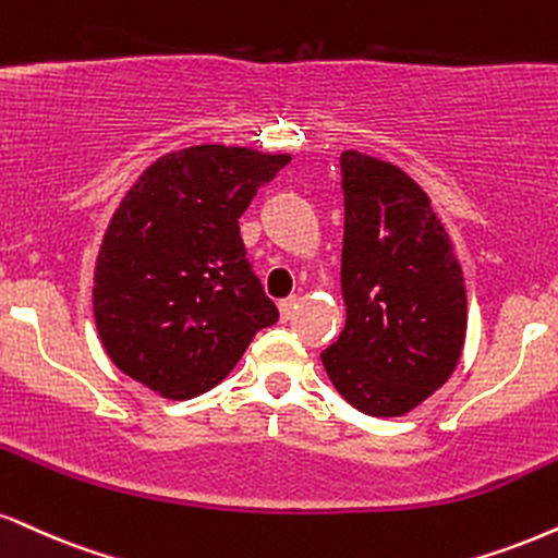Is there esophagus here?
<instances>
[{"label":"esophagus","instance_id":"obj_1","mask_svg":"<svg viewBox=\"0 0 558 558\" xmlns=\"http://www.w3.org/2000/svg\"><path fill=\"white\" fill-rule=\"evenodd\" d=\"M298 298H287V300H281L279 302V315H281V320H292L294 318V313H298Z\"/></svg>","mask_w":558,"mask_h":558}]
</instances>
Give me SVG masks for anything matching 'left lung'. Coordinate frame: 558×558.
Wrapping results in <instances>:
<instances>
[{"label": "left lung", "mask_w": 558, "mask_h": 558, "mask_svg": "<svg viewBox=\"0 0 558 558\" xmlns=\"http://www.w3.org/2000/svg\"><path fill=\"white\" fill-rule=\"evenodd\" d=\"M339 162L347 326L320 360L362 414L403 416L442 388L463 352V271L429 196L401 168L354 149Z\"/></svg>", "instance_id": "8db88e82"}]
</instances>
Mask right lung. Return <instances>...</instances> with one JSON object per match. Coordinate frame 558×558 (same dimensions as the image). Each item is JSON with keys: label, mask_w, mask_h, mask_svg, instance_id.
<instances>
[{"label": "right lung", "mask_w": 558, "mask_h": 558, "mask_svg": "<svg viewBox=\"0 0 558 558\" xmlns=\"http://www.w3.org/2000/svg\"><path fill=\"white\" fill-rule=\"evenodd\" d=\"M290 155L202 144L140 175L108 225L93 313L116 367L185 401L222 383L279 311L245 256L238 219Z\"/></svg>", "instance_id": "1"}]
</instances>
